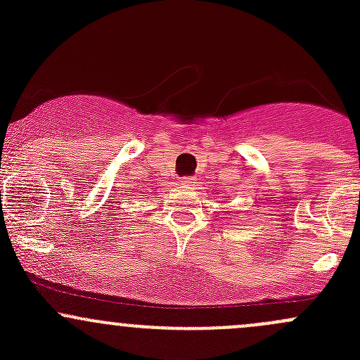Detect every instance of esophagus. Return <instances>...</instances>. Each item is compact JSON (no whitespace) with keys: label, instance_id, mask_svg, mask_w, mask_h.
I'll return each mask as SVG.
<instances>
[{"label":"esophagus","instance_id":"34e87169","mask_svg":"<svg viewBox=\"0 0 360 360\" xmlns=\"http://www.w3.org/2000/svg\"><path fill=\"white\" fill-rule=\"evenodd\" d=\"M181 184L188 188L195 186V184H197V177H183V179H181Z\"/></svg>","mask_w":360,"mask_h":360}]
</instances>
